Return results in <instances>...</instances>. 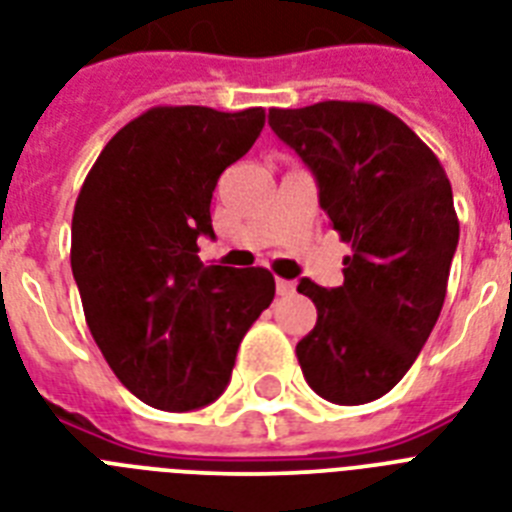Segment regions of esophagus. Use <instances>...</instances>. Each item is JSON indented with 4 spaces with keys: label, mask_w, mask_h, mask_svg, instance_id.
Returning <instances> with one entry per match:
<instances>
[{
    "label": "esophagus",
    "mask_w": 512,
    "mask_h": 512,
    "mask_svg": "<svg viewBox=\"0 0 512 512\" xmlns=\"http://www.w3.org/2000/svg\"><path fill=\"white\" fill-rule=\"evenodd\" d=\"M276 289L281 297H286V294H294V281H286V278H278L276 281Z\"/></svg>",
    "instance_id": "34e87169"
}]
</instances>
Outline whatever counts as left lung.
Masks as SVG:
<instances>
[{"mask_svg":"<svg viewBox=\"0 0 512 512\" xmlns=\"http://www.w3.org/2000/svg\"><path fill=\"white\" fill-rule=\"evenodd\" d=\"M268 123L313 170L331 226L352 244L342 286H297L318 307L297 344L305 381L336 405L378 400L442 313L460 239L450 178L397 115L371 102L273 107Z\"/></svg>","mask_w":512,"mask_h":512,"instance_id":"obj_1","label":"left lung"}]
</instances>
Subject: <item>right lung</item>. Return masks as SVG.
Returning a JSON list of instances; mask_svg holds the SVG:
<instances>
[{"label": "right lung", "instance_id": "right-lung-1", "mask_svg": "<svg viewBox=\"0 0 512 512\" xmlns=\"http://www.w3.org/2000/svg\"><path fill=\"white\" fill-rule=\"evenodd\" d=\"M263 126V107H152L107 141L76 199L70 268L89 331L120 384L157 410L218 400L276 294L265 268L197 255L199 236H215L220 173Z\"/></svg>", "mask_w": 512, "mask_h": 512}]
</instances>
